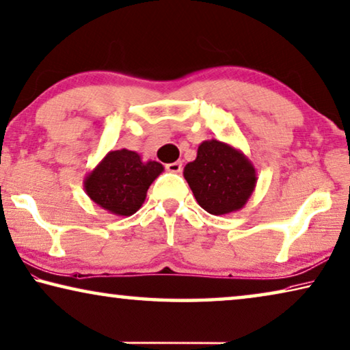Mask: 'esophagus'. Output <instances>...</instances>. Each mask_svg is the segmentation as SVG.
<instances>
[{
  "mask_svg": "<svg viewBox=\"0 0 350 350\" xmlns=\"http://www.w3.org/2000/svg\"><path fill=\"white\" fill-rule=\"evenodd\" d=\"M166 170H168L170 173H180V171H182V162L168 163V165H166Z\"/></svg>",
  "mask_w": 350,
  "mask_h": 350,
  "instance_id": "obj_1",
  "label": "esophagus"
}]
</instances>
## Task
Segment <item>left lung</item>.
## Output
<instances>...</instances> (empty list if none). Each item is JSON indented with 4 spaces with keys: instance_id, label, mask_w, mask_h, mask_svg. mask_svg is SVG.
I'll return each instance as SVG.
<instances>
[{
    "instance_id": "obj_1",
    "label": "left lung",
    "mask_w": 350,
    "mask_h": 350,
    "mask_svg": "<svg viewBox=\"0 0 350 350\" xmlns=\"http://www.w3.org/2000/svg\"><path fill=\"white\" fill-rule=\"evenodd\" d=\"M184 177L198 204L210 215L241 210L257 185V171L243 151L219 140H205L187 163Z\"/></svg>"
}]
</instances>
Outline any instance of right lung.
Wrapping results in <instances>:
<instances>
[{
  "label": "right lung",
  "instance_id": "1",
  "mask_svg": "<svg viewBox=\"0 0 350 350\" xmlns=\"http://www.w3.org/2000/svg\"><path fill=\"white\" fill-rule=\"evenodd\" d=\"M163 173V165L143 162L129 149L109 151L84 177L87 196L99 207L116 216H131L142 207L148 188Z\"/></svg>",
  "mask_w": 350,
  "mask_h": 350
}]
</instances>
